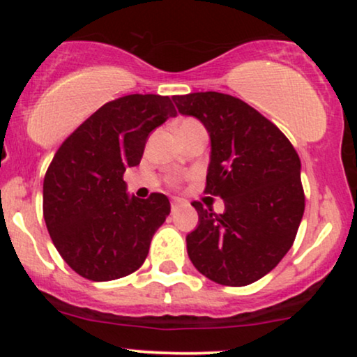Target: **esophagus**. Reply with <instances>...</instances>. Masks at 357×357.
Listing matches in <instances>:
<instances>
[{"label":"esophagus","mask_w":357,"mask_h":357,"mask_svg":"<svg viewBox=\"0 0 357 357\" xmlns=\"http://www.w3.org/2000/svg\"><path fill=\"white\" fill-rule=\"evenodd\" d=\"M181 206H183L181 199H173V202H171V210H173V211L179 210V208H181Z\"/></svg>","instance_id":"obj_1"}]
</instances>
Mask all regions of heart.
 Returning <instances> with one entry per match:
<instances>
[{
    "instance_id": "b5f03b06",
    "label": "heart",
    "mask_w": 357,
    "mask_h": 357,
    "mask_svg": "<svg viewBox=\"0 0 357 357\" xmlns=\"http://www.w3.org/2000/svg\"><path fill=\"white\" fill-rule=\"evenodd\" d=\"M196 126H199V122H196L195 119H184V121H181L178 126H176V132H181V130L191 129V127H196Z\"/></svg>"
}]
</instances>
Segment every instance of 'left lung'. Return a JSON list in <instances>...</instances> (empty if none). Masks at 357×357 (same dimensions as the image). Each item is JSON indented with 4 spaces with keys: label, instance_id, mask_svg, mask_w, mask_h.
<instances>
[{
    "label": "left lung",
    "instance_id": "left-lung-1",
    "mask_svg": "<svg viewBox=\"0 0 357 357\" xmlns=\"http://www.w3.org/2000/svg\"><path fill=\"white\" fill-rule=\"evenodd\" d=\"M173 100L210 134L204 191L225 203L221 215L191 203L198 227L186 236L188 257L216 284H253L296 240L305 208L298 154L275 124L236 97L196 92Z\"/></svg>",
    "mask_w": 357,
    "mask_h": 357
}]
</instances>
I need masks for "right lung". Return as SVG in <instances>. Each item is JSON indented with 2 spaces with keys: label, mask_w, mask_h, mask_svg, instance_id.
Here are the masks:
<instances>
[{
  "label": "right lung",
  "mask_w": 357,
  "mask_h": 357,
  "mask_svg": "<svg viewBox=\"0 0 357 357\" xmlns=\"http://www.w3.org/2000/svg\"><path fill=\"white\" fill-rule=\"evenodd\" d=\"M174 116L169 97H121L93 112L53 155L43 179V218L79 275L109 282L144 264L171 204L161 192L129 196L122 176L141 162L149 134Z\"/></svg>",
  "instance_id": "1"
}]
</instances>
